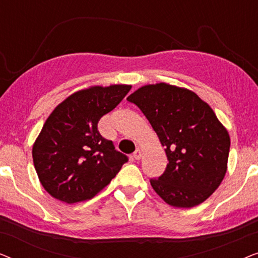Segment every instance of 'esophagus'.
I'll return each instance as SVG.
<instances>
[{"mask_svg":"<svg viewBox=\"0 0 258 258\" xmlns=\"http://www.w3.org/2000/svg\"><path fill=\"white\" fill-rule=\"evenodd\" d=\"M141 156H142V153H141V149H139V148H137V149L135 150V153L133 154V157L135 158L136 161H139L140 158H141Z\"/></svg>","mask_w":258,"mask_h":258,"instance_id":"34e87169","label":"esophagus"}]
</instances>
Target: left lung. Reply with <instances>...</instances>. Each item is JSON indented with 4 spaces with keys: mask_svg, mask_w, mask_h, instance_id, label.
<instances>
[{
    "mask_svg": "<svg viewBox=\"0 0 258 258\" xmlns=\"http://www.w3.org/2000/svg\"><path fill=\"white\" fill-rule=\"evenodd\" d=\"M143 112L165 148L168 164L150 184L168 204L204 202L227 172L230 137L195 93L167 83L144 86L126 98Z\"/></svg>",
    "mask_w": 258,
    "mask_h": 258,
    "instance_id": "1",
    "label": "left lung"
}]
</instances>
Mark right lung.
<instances>
[{"label":"right lung","instance_id":"right-lung-1","mask_svg":"<svg viewBox=\"0 0 258 258\" xmlns=\"http://www.w3.org/2000/svg\"><path fill=\"white\" fill-rule=\"evenodd\" d=\"M132 86L91 87L70 95L54 109L33 147L41 184L56 200L93 199L128 162L97 129L102 116L121 102Z\"/></svg>","mask_w":258,"mask_h":258}]
</instances>
